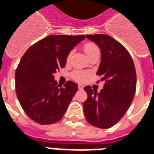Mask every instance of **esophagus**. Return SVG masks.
I'll return each instance as SVG.
<instances>
[{
  "label": "esophagus",
  "instance_id": "obj_1",
  "mask_svg": "<svg viewBox=\"0 0 154 154\" xmlns=\"http://www.w3.org/2000/svg\"><path fill=\"white\" fill-rule=\"evenodd\" d=\"M78 88L79 90H83V86L82 85V84H79L78 85Z\"/></svg>",
  "mask_w": 154,
  "mask_h": 154
}]
</instances>
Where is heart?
<instances>
[{"instance_id":"1","label":"heart","mask_w":154,"mask_h":154,"mask_svg":"<svg viewBox=\"0 0 154 154\" xmlns=\"http://www.w3.org/2000/svg\"><path fill=\"white\" fill-rule=\"evenodd\" d=\"M83 52L85 53V54L88 56V58H90L91 56L93 55L94 54L99 52V49L97 47L96 44L92 43V42H87L83 46ZM71 56V52L68 54L67 56V60L70 59ZM88 76V72L82 71H76L72 74V78L75 80L78 81V82H83L87 77Z\"/></svg>"}]
</instances>
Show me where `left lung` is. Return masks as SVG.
Instances as JSON below:
<instances>
[{
    "instance_id": "obj_1",
    "label": "left lung",
    "mask_w": 154,
    "mask_h": 154,
    "mask_svg": "<svg viewBox=\"0 0 154 154\" xmlns=\"http://www.w3.org/2000/svg\"><path fill=\"white\" fill-rule=\"evenodd\" d=\"M100 49L101 61L96 75L105 81L100 92L86 86L88 99L83 103L87 121L100 128H108L124 116L130 106L137 87V74L130 54L107 34L86 35Z\"/></svg>"
}]
</instances>
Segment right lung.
Returning a JSON list of instances; mask_svg holds the SVG:
<instances>
[{"label": "right lung", "instance_id": "obj_1", "mask_svg": "<svg viewBox=\"0 0 154 154\" xmlns=\"http://www.w3.org/2000/svg\"><path fill=\"white\" fill-rule=\"evenodd\" d=\"M84 39L83 35H50L24 54L15 73V87L20 104L31 120L51 125L63 117L78 85L68 81L59 87L54 75L66 66L70 51Z\"/></svg>", "mask_w": 154, "mask_h": 154}]
</instances>
